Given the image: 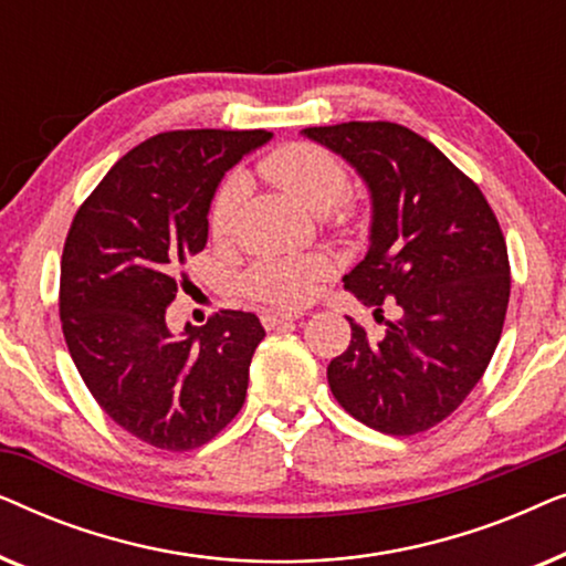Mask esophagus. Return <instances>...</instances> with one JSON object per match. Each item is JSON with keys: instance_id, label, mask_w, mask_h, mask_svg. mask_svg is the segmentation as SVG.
I'll return each instance as SVG.
<instances>
[{"instance_id": "esophagus-1", "label": "esophagus", "mask_w": 566, "mask_h": 566, "mask_svg": "<svg viewBox=\"0 0 566 566\" xmlns=\"http://www.w3.org/2000/svg\"><path fill=\"white\" fill-rule=\"evenodd\" d=\"M301 319V314H283V312H265L262 314V324H265V329H275L281 327V324H289V322H296Z\"/></svg>"}]
</instances>
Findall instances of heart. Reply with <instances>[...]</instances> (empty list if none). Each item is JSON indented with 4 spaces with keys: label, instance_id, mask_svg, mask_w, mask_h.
I'll list each match as a JSON object with an SVG mask.
<instances>
[{
    "label": "heart",
    "instance_id": "1",
    "mask_svg": "<svg viewBox=\"0 0 566 566\" xmlns=\"http://www.w3.org/2000/svg\"><path fill=\"white\" fill-rule=\"evenodd\" d=\"M260 172L314 213L335 211L347 192V172L329 151L312 144H289L260 161ZM244 196L242 177H229L213 196L208 227L213 237H227ZM347 221V211L339 213ZM327 268L316 258L260 260L242 277L250 296L275 306H304L319 291Z\"/></svg>",
    "mask_w": 566,
    "mask_h": 566
}]
</instances>
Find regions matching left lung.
Returning <instances> with one entry per match:
<instances>
[{"instance_id": "left-lung-1", "label": "left lung", "mask_w": 566, "mask_h": 566, "mask_svg": "<svg viewBox=\"0 0 566 566\" xmlns=\"http://www.w3.org/2000/svg\"><path fill=\"white\" fill-rule=\"evenodd\" d=\"M350 165L370 196L368 252L345 289L384 319V337L350 322L327 366L329 389L355 420L386 436L443 422L490 366L510 301L507 247L482 190L428 138L399 123L304 128Z\"/></svg>"}]
</instances>
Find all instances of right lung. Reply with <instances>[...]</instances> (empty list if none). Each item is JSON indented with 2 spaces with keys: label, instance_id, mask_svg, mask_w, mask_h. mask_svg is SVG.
<instances>
[{
  "label": "right lung",
  "instance_id": "1",
  "mask_svg": "<svg viewBox=\"0 0 566 566\" xmlns=\"http://www.w3.org/2000/svg\"><path fill=\"white\" fill-rule=\"evenodd\" d=\"M268 130H169L130 149L84 200L61 258L69 355L107 417L161 451H190L234 420L254 347L250 312L169 329L182 268L208 242L221 177Z\"/></svg>",
  "mask_w": 566,
  "mask_h": 566
}]
</instances>
